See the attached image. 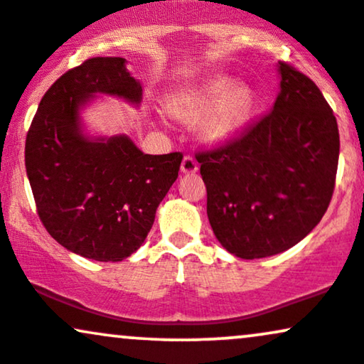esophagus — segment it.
Here are the masks:
<instances>
[{"mask_svg": "<svg viewBox=\"0 0 364 364\" xmlns=\"http://www.w3.org/2000/svg\"><path fill=\"white\" fill-rule=\"evenodd\" d=\"M181 170H182V173H187V175L196 173L199 170L198 160H196V158L192 155H186V156H183V160H182Z\"/></svg>", "mask_w": 364, "mask_h": 364, "instance_id": "1", "label": "esophagus"}]
</instances>
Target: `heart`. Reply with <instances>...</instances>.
<instances>
[{"label":"heart","instance_id":"obj_1","mask_svg":"<svg viewBox=\"0 0 364 364\" xmlns=\"http://www.w3.org/2000/svg\"><path fill=\"white\" fill-rule=\"evenodd\" d=\"M166 112L183 124L200 122V136L223 143L242 129L252 112V95L228 76H213L166 98Z\"/></svg>","mask_w":364,"mask_h":364}]
</instances>
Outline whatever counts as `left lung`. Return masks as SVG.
Segmentation results:
<instances>
[{
	"mask_svg": "<svg viewBox=\"0 0 364 364\" xmlns=\"http://www.w3.org/2000/svg\"><path fill=\"white\" fill-rule=\"evenodd\" d=\"M274 107L240 138L198 153L208 218L240 259L291 249L326 215L334 194L339 129L317 85L279 61Z\"/></svg>",
	"mask_w": 364,
	"mask_h": 364,
	"instance_id": "left-lung-1",
	"label": "left lung"
}]
</instances>
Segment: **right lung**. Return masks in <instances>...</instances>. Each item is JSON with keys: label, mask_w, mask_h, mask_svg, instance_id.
I'll return each instance as SVG.
<instances>
[{"label": "right lung", "mask_w": 364, "mask_h": 364, "mask_svg": "<svg viewBox=\"0 0 364 364\" xmlns=\"http://www.w3.org/2000/svg\"><path fill=\"white\" fill-rule=\"evenodd\" d=\"M95 93L138 105L143 88L124 58H92L42 97L25 141L37 215L64 249L119 262L139 249L158 204L177 181L182 153L144 155L127 136L85 138L80 109Z\"/></svg>", "instance_id": "right-lung-1"}]
</instances>
